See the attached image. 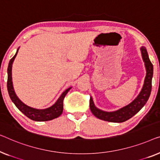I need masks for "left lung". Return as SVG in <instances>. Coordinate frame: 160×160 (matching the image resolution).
I'll list each match as a JSON object with an SVG mask.
<instances>
[{"label":"left lung","mask_w":160,"mask_h":160,"mask_svg":"<svg viewBox=\"0 0 160 160\" xmlns=\"http://www.w3.org/2000/svg\"><path fill=\"white\" fill-rule=\"evenodd\" d=\"M141 51L146 69H147V75H146L144 83H143L140 93L129 104L114 112H104L98 109L94 104L92 97H91L90 98V109L93 115L97 118L104 121H108V122H123L129 120L136 113H138L142 109L143 106L147 103L150 96L151 91H152L153 65L148 58L147 48L142 46L141 48Z\"/></svg>","instance_id":"1"}]
</instances>
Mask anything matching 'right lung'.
Returning a JSON list of instances; mask_svg holds the SVG:
<instances>
[{
	"label": "right lung",
	"instance_id": "1",
	"mask_svg": "<svg viewBox=\"0 0 160 160\" xmlns=\"http://www.w3.org/2000/svg\"><path fill=\"white\" fill-rule=\"evenodd\" d=\"M19 48L17 49V53L13 56V57L10 60L9 63H8V80H7V88L8 92L9 94V96L12 99L13 103L16 105L18 109L21 111L22 113L29 118L31 120L35 121H39V122H42V121H48L53 120V119L57 118L62 114L63 112V101L65 96L68 93V91L70 90L72 88H69L66 91L62 93L60 97L58 98L54 104L51 106V107L46 108L44 109H35V108L30 107L29 106L24 104V103L17 97L16 95L14 90H13V82H12V64L13 62V60L17 56Z\"/></svg>",
	"mask_w": 160,
	"mask_h": 160
}]
</instances>
